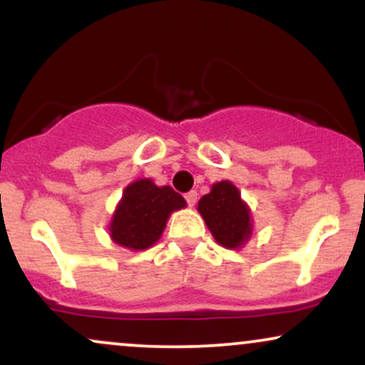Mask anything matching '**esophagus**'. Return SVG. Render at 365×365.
<instances>
[{"label":"esophagus","mask_w":365,"mask_h":365,"mask_svg":"<svg viewBox=\"0 0 365 365\" xmlns=\"http://www.w3.org/2000/svg\"><path fill=\"white\" fill-rule=\"evenodd\" d=\"M185 200H187V204L188 206H195V202H197V192L195 190H190V192H187L185 194Z\"/></svg>","instance_id":"34e87169"}]
</instances>
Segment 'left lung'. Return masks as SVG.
Instances as JSON below:
<instances>
[{
	"instance_id": "obj_1",
	"label": "left lung",
	"mask_w": 365,
	"mask_h": 365,
	"mask_svg": "<svg viewBox=\"0 0 365 365\" xmlns=\"http://www.w3.org/2000/svg\"><path fill=\"white\" fill-rule=\"evenodd\" d=\"M197 211L206 221L215 240L226 249H240L252 235L250 209L240 192L228 180L217 182L199 200Z\"/></svg>"
}]
</instances>
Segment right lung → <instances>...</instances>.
<instances>
[{
  "label": "right lung",
  "mask_w": 365,
  "mask_h": 365,
  "mask_svg": "<svg viewBox=\"0 0 365 365\" xmlns=\"http://www.w3.org/2000/svg\"><path fill=\"white\" fill-rule=\"evenodd\" d=\"M185 206V199L171 187H158L150 178L135 180L123 190L110 235L121 247L145 250L161 238L171 212Z\"/></svg>",
  "instance_id": "obj_1"
}]
</instances>
